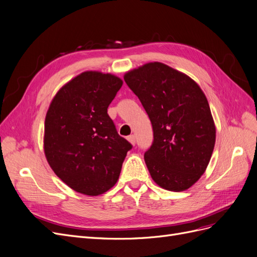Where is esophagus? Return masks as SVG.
Segmentation results:
<instances>
[{
  "mask_svg": "<svg viewBox=\"0 0 257 257\" xmlns=\"http://www.w3.org/2000/svg\"><path fill=\"white\" fill-rule=\"evenodd\" d=\"M127 141H128L132 145H135V144H136V138H135L134 135H130V136L127 137Z\"/></svg>",
  "mask_w": 257,
  "mask_h": 257,
  "instance_id": "1",
  "label": "esophagus"
}]
</instances>
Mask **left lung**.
Here are the masks:
<instances>
[{
	"mask_svg": "<svg viewBox=\"0 0 257 257\" xmlns=\"http://www.w3.org/2000/svg\"><path fill=\"white\" fill-rule=\"evenodd\" d=\"M143 104L153 128L145 162L161 188L188 190L205 173L215 144V126L208 100L189 76L160 62L124 75Z\"/></svg>",
	"mask_w": 257,
	"mask_h": 257,
	"instance_id": "1",
	"label": "left lung"
}]
</instances>
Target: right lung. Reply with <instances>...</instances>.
Segmentation results:
<instances>
[{
	"label": "right lung",
	"mask_w": 257,
	"mask_h": 257,
	"mask_svg": "<svg viewBox=\"0 0 257 257\" xmlns=\"http://www.w3.org/2000/svg\"><path fill=\"white\" fill-rule=\"evenodd\" d=\"M122 84L111 74L81 73L59 90L46 114V159L62 181L84 195L111 189L132 149L107 113Z\"/></svg>",
	"instance_id": "obj_1"
}]
</instances>
